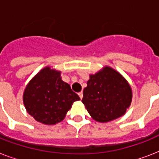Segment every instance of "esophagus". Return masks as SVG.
<instances>
[{
  "label": "esophagus",
  "mask_w": 159,
  "mask_h": 159,
  "mask_svg": "<svg viewBox=\"0 0 159 159\" xmlns=\"http://www.w3.org/2000/svg\"><path fill=\"white\" fill-rule=\"evenodd\" d=\"M78 96H79V97L81 99H82V97H83V93H82V92H79V93H78Z\"/></svg>",
  "instance_id": "1"
}]
</instances>
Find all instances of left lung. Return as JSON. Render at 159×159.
I'll use <instances>...</instances> for the list:
<instances>
[{
    "label": "left lung",
    "instance_id": "obj_1",
    "mask_svg": "<svg viewBox=\"0 0 159 159\" xmlns=\"http://www.w3.org/2000/svg\"><path fill=\"white\" fill-rule=\"evenodd\" d=\"M131 100L127 81L116 70L106 67L90 76L82 102L95 120L105 123L123 116Z\"/></svg>",
    "mask_w": 159,
    "mask_h": 159
}]
</instances>
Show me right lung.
Masks as SVG:
<instances>
[{
	"instance_id": "add662e5",
	"label": "right lung",
	"mask_w": 159,
	"mask_h": 159,
	"mask_svg": "<svg viewBox=\"0 0 159 159\" xmlns=\"http://www.w3.org/2000/svg\"><path fill=\"white\" fill-rule=\"evenodd\" d=\"M61 72L45 67L27 85L23 101L26 111L35 120L55 125L64 119L72 103L80 100L70 85L60 77Z\"/></svg>"
}]
</instances>
